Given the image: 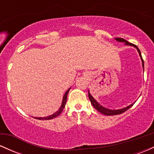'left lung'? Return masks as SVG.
<instances>
[{"label":"left lung","instance_id":"left-lung-1","mask_svg":"<svg viewBox=\"0 0 154 154\" xmlns=\"http://www.w3.org/2000/svg\"><path fill=\"white\" fill-rule=\"evenodd\" d=\"M115 40H117V41H119V42H125V45H132V46L135 47L137 49V51H138V53H139V54H140V56L141 59H142L143 66V68H144V61H143V59L142 56H141L140 51L139 50V48L137 47V45H134V44H132L131 43H129V42H128L126 40H125V39H123V38H115ZM88 96H89V99H90V100H91L92 105L93 106V107H94L97 111H99L100 113H101V114H105V115H107V116L117 115V114H122V113L125 112V111H126L127 110H128V109H130V108L131 107L132 105H133V104H131V105H130V106H129L125 108V109H119V110H110V109H106V108H104L103 106H100V105H99V104L98 103V102H96V100H95L94 98H93V96H92V95L90 94L89 91H88Z\"/></svg>","mask_w":154,"mask_h":154}]
</instances>
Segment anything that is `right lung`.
Masks as SVG:
<instances>
[{
  "instance_id": "1",
  "label": "right lung",
  "mask_w": 154,
  "mask_h": 154,
  "mask_svg": "<svg viewBox=\"0 0 154 154\" xmlns=\"http://www.w3.org/2000/svg\"><path fill=\"white\" fill-rule=\"evenodd\" d=\"M70 88L66 92V93H65L64 95H63V101H62V104H61V108L59 109V110L58 111H56V113H54V114H52V115L49 116H46V117H43V118H40V117H35V119H40V120H48V119H54V118L56 117V116H58L60 114H61V112H62L63 108L65 107V104L66 103V99H67V95H68V93L69 91Z\"/></svg>"
}]
</instances>
